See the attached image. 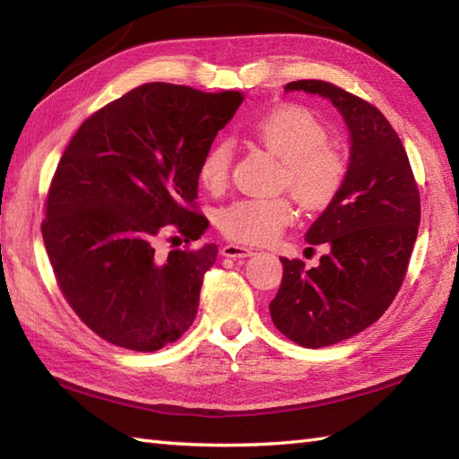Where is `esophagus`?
I'll use <instances>...</instances> for the list:
<instances>
[{
  "label": "esophagus",
  "instance_id": "34e87169",
  "mask_svg": "<svg viewBox=\"0 0 459 459\" xmlns=\"http://www.w3.org/2000/svg\"><path fill=\"white\" fill-rule=\"evenodd\" d=\"M221 255L227 258H247V256L255 255V250H252L250 247H242V245H227V247H222Z\"/></svg>",
  "mask_w": 459,
  "mask_h": 459
}]
</instances>
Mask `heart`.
<instances>
[{
	"instance_id": "1",
	"label": "heart",
	"mask_w": 459,
	"mask_h": 459,
	"mask_svg": "<svg viewBox=\"0 0 459 459\" xmlns=\"http://www.w3.org/2000/svg\"><path fill=\"white\" fill-rule=\"evenodd\" d=\"M256 138L281 161L280 185L307 211L325 209L345 179V161L327 143V130L314 114L294 104L276 106L250 124ZM232 143L212 142L199 161V181L209 191L227 185ZM294 217L284 197L240 199L221 212L224 235L238 242H268Z\"/></svg>"
}]
</instances>
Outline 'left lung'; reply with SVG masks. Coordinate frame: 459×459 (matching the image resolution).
I'll return each mask as SVG.
<instances>
[{"mask_svg":"<svg viewBox=\"0 0 459 459\" xmlns=\"http://www.w3.org/2000/svg\"><path fill=\"white\" fill-rule=\"evenodd\" d=\"M319 94L349 130V168L335 199L306 232L327 245L319 266L280 258L284 276L270 316L294 343L319 349L367 329L403 286L420 224V195L404 145L373 104L324 81H296L286 92Z\"/></svg>","mask_w":459,"mask_h":459,"instance_id":"8db88e82","label":"left lung"}]
</instances>
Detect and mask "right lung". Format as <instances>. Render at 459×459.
Instances as JSON below:
<instances>
[{"mask_svg": "<svg viewBox=\"0 0 459 459\" xmlns=\"http://www.w3.org/2000/svg\"><path fill=\"white\" fill-rule=\"evenodd\" d=\"M245 96L148 82L73 135L47 195L43 242L68 306L96 335L152 353L193 324L217 245L158 255L163 235L199 240V161Z\"/></svg>", "mask_w": 459, "mask_h": 459, "instance_id": "right-lung-1", "label": "right lung"}]
</instances>
